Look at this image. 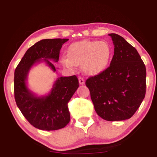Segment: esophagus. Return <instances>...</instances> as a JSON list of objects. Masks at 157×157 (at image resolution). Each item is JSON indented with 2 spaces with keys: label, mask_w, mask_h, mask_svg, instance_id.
<instances>
[{
  "label": "esophagus",
  "mask_w": 157,
  "mask_h": 157,
  "mask_svg": "<svg viewBox=\"0 0 157 157\" xmlns=\"http://www.w3.org/2000/svg\"><path fill=\"white\" fill-rule=\"evenodd\" d=\"M78 81H79V83H80L81 85L84 84L85 80H84V79H83V78H82V77H81V76H79V77H78Z\"/></svg>",
  "instance_id": "34e87169"
}]
</instances>
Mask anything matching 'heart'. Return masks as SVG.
<instances>
[{"instance_id":"obj_1","label":"heart","mask_w":157,"mask_h":157,"mask_svg":"<svg viewBox=\"0 0 157 157\" xmlns=\"http://www.w3.org/2000/svg\"><path fill=\"white\" fill-rule=\"evenodd\" d=\"M112 49L106 41L83 40L68 47L67 56H63L62 63L69 68L81 64L83 71L96 75L103 71L108 65Z\"/></svg>"}]
</instances>
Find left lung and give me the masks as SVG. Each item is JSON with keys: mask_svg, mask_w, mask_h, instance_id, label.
Wrapping results in <instances>:
<instances>
[{"mask_svg": "<svg viewBox=\"0 0 157 157\" xmlns=\"http://www.w3.org/2000/svg\"><path fill=\"white\" fill-rule=\"evenodd\" d=\"M114 45L110 66L86 81L94 109L106 121H122L134 114L145 97L146 66L136 49L123 37L109 34Z\"/></svg>", "mask_w": 157, "mask_h": 157, "instance_id": "8db88e82", "label": "left lung"}]
</instances>
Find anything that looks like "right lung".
I'll return each mask as SVG.
<instances>
[{"instance_id": "add662e5", "label": "right lung", "mask_w": 157, "mask_h": 157, "mask_svg": "<svg viewBox=\"0 0 157 157\" xmlns=\"http://www.w3.org/2000/svg\"><path fill=\"white\" fill-rule=\"evenodd\" d=\"M67 38L44 39L28 49L14 73V96L16 104L27 121L40 130L62 128L70 121L68 103L78 87L76 76L58 78L48 96L37 97L27 88V76L34 64L44 61L53 71L49 60L57 62L62 45Z\"/></svg>"}]
</instances>
